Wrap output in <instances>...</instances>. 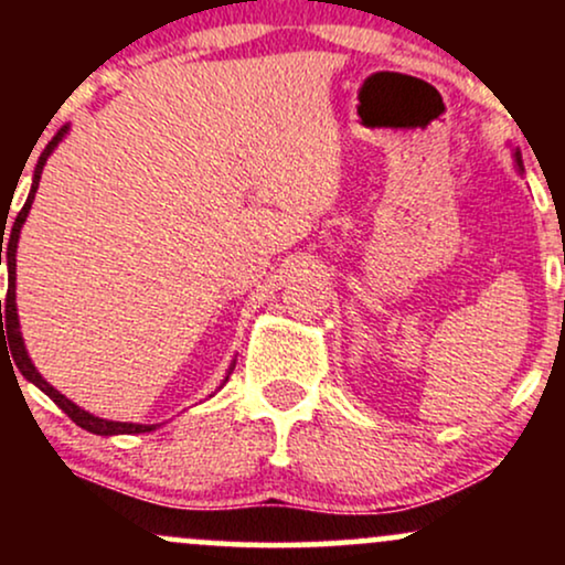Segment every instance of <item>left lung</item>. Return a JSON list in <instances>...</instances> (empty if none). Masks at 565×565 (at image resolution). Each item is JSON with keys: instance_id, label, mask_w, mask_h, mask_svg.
<instances>
[{"instance_id": "8db88e82", "label": "left lung", "mask_w": 565, "mask_h": 565, "mask_svg": "<svg viewBox=\"0 0 565 565\" xmlns=\"http://www.w3.org/2000/svg\"><path fill=\"white\" fill-rule=\"evenodd\" d=\"M512 159H515V170L523 172V159H521V151H518V148L512 151Z\"/></svg>"}]
</instances>
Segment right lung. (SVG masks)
Returning a JSON list of instances; mask_svg holds the SVG:
<instances>
[{"mask_svg": "<svg viewBox=\"0 0 565 565\" xmlns=\"http://www.w3.org/2000/svg\"><path fill=\"white\" fill-rule=\"evenodd\" d=\"M68 125L61 127V132L55 135L53 140L47 142V148L42 151V157H39L36 167H34V180H31V191H29V199H25L23 210L18 212L15 223H12V231L4 236V223L8 220H2V233H0V265L4 260L8 265V300H0V329L2 332H8V342H10V350H12V359H15V366L21 369V374L29 382H34V385L42 391L44 395H50V398L55 401L57 406L63 408V412L68 414L71 419H74L76 425L84 427L87 433H95V436H135V433H151L157 430L159 425H138V423H114V419H103V417H95V414L84 412L82 406H76L74 401H68L66 395L61 391H55L53 385H50L47 380L39 374V369L34 366V361L29 359V350L23 345V334H21V321H18V305H15V252H18V238H21V228L25 223V217H29V210L31 204H34V196H36V188H39V178H42V170L44 164H47V159L53 157V151L57 148V142L68 135ZM233 366H236V361L228 366V374L233 372ZM223 382H228L225 377ZM223 387V385H220Z\"/></svg>", "mask_w": 565, "mask_h": 565, "instance_id": "right-lung-1", "label": "right lung"}]
</instances>
